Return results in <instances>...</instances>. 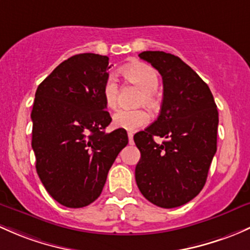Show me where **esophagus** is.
Here are the masks:
<instances>
[{"instance_id":"esophagus-1","label":"esophagus","mask_w":250,"mask_h":250,"mask_svg":"<svg viewBox=\"0 0 250 250\" xmlns=\"http://www.w3.org/2000/svg\"><path fill=\"white\" fill-rule=\"evenodd\" d=\"M133 133H128V139H129V144H133Z\"/></svg>"}]
</instances>
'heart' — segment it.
Here are the masks:
<instances>
[{
  "label": "heart",
  "instance_id": "1",
  "mask_svg": "<svg viewBox=\"0 0 250 250\" xmlns=\"http://www.w3.org/2000/svg\"><path fill=\"white\" fill-rule=\"evenodd\" d=\"M122 75L125 80L143 90L140 104L154 109L158 105V96L156 90L159 85L158 73L153 67L146 63L136 62L127 65L122 69ZM103 98L109 109H116L118 104V86L114 77H107L103 85ZM149 121V115L146 110H118L112 116V125L121 129L135 130L146 125Z\"/></svg>",
  "mask_w": 250,
  "mask_h": 250
}]
</instances>
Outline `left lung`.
Here are the masks:
<instances>
[{
	"label": "left lung",
	"instance_id": "8db88e82",
	"mask_svg": "<svg viewBox=\"0 0 250 250\" xmlns=\"http://www.w3.org/2000/svg\"><path fill=\"white\" fill-rule=\"evenodd\" d=\"M163 79L158 118L134 135L141 153L135 181L141 194L156 206L173 208L195 198L204 188L217 152L218 110L211 90L180 57L144 51ZM163 137V143L154 136Z\"/></svg>",
	"mask_w": 250,
	"mask_h": 250
}]
</instances>
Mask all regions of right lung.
<instances>
[{"mask_svg": "<svg viewBox=\"0 0 250 250\" xmlns=\"http://www.w3.org/2000/svg\"><path fill=\"white\" fill-rule=\"evenodd\" d=\"M110 68L107 56L75 55L36 91L31 118L37 173L65 207L80 208L98 199L110 167L128 144L125 129L105 133L111 117L103 85Z\"/></svg>", "mask_w": 250, "mask_h": 250, "instance_id": "add662e5", "label": "right lung"}]
</instances>
